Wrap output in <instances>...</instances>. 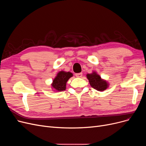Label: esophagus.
<instances>
[{
	"instance_id": "obj_1",
	"label": "esophagus",
	"mask_w": 146,
	"mask_h": 146,
	"mask_svg": "<svg viewBox=\"0 0 146 146\" xmlns=\"http://www.w3.org/2000/svg\"><path fill=\"white\" fill-rule=\"evenodd\" d=\"M75 76H76L77 78H82L83 74H82V73H76Z\"/></svg>"
}]
</instances>
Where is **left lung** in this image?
I'll use <instances>...</instances> for the list:
<instances>
[{
    "label": "left lung",
    "instance_id": "left-lung-1",
    "mask_svg": "<svg viewBox=\"0 0 146 146\" xmlns=\"http://www.w3.org/2000/svg\"><path fill=\"white\" fill-rule=\"evenodd\" d=\"M86 76L90 86L94 89L98 91H104L108 88V84L105 80H102L100 76L97 74L96 72L88 74Z\"/></svg>",
    "mask_w": 146,
    "mask_h": 146
}]
</instances>
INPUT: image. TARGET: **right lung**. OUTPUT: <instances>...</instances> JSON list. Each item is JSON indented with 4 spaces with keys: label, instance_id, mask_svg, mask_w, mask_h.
<instances>
[{
    "label": "right lung",
    "instance_id": "obj_1",
    "mask_svg": "<svg viewBox=\"0 0 146 146\" xmlns=\"http://www.w3.org/2000/svg\"><path fill=\"white\" fill-rule=\"evenodd\" d=\"M72 76H73V74L69 72H60L57 74L56 78L53 80L52 83V88L57 92H62L65 90L66 82Z\"/></svg>",
    "mask_w": 146,
    "mask_h": 146
}]
</instances>
